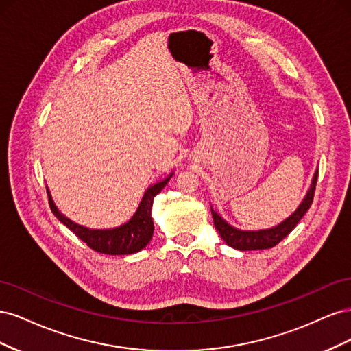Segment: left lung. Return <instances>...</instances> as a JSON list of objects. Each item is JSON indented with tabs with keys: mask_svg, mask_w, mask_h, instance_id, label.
Wrapping results in <instances>:
<instances>
[{
	"mask_svg": "<svg viewBox=\"0 0 351 351\" xmlns=\"http://www.w3.org/2000/svg\"><path fill=\"white\" fill-rule=\"evenodd\" d=\"M316 180H317V169L313 174L311 187H309V190H307V193H306L304 199L302 200L299 208H297L289 218H285L282 222H280L278 226H275L272 228L258 230V231L239 230L236 227H232L231 224H228V222L210 206L212 218H214V226H215L217 231L219 232L221 239L224 240L230 247L241 250V252L263 250V249L274 247L275 244H278L284 237L290 234L293 228L299 224V221L303 218L307 209L311 208L312 202H313V195H315Z\"/></svg>",
	"mask_w": 351,
	"mask_h": 351,
	"instance_id": "left-lung-1",
	"label": "left lung"
}]
</instances>
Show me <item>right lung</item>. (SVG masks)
Listing matches in <instances>:
<instances>
[{"instance_id": "right-lung-1", "label": "right lung", "mask_w": 351, "mask_h": 351, "mask_svg": "<svg viewBox=\"0 0 351 351\" xmlns=\"http://www.w3.org/2000/svg\"><path fill=\"white\" fill-rule=\"evenodd\" d=\"M174 176V173L169 174L167 178L161 180L151 187L146 189V192L141 200L139 206H137L134 215L121 224L120 227L114 228H88L67 218L64 214H61L58 208L56 206L52 196L48 192L49 208L60 222H62L69 230H71L82 241L88 244L90 249L105 254H132L141 252L147 246L154 236V221H152V204L154 197L161 192L165 184L169 182V178Z\"/></svg>"}]
</instances>
